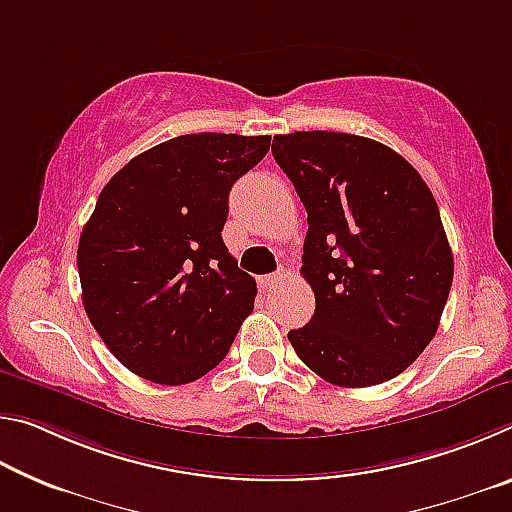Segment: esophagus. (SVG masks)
Here are the masks:
<instances>
[{
  "label": "esophagus",
  "instance_id": "esophagus-1",
  "mask_svg": "<svg viewBox=\"0 0 512 512\" xmlns=\"http://www.w3.org/2000/svg\"><path fill=\"white\" fill-rule=\"evenodd\" d=\"M284 280V273H271V275H262L259 277V287L264 289H271V287H277Z\"/></svg>",
  "mask_w": 512,
  "mask_h": 512
}]
</instances>
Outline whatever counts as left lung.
<instances>
[{"label": "left lung", "mask_w": 512, "mask_h": 512, "mask_svg": "<svg viewBox=\"0 0 512 512\" xmlns=\"http://www.w3.org/2000/svg\"><path fill=\"white\" fill-rule=\"evenodd\" d=\"M273 158L307 210L302 275L316 296L291 329L302 363L334 386H377L436 336L454 280L438 205L400 153L350 133L277 135Z\"/></svg>", "instance_id": "8db88e82"}]
</instances>
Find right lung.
<instances>
[{
    "mask_svg": "<svg viewBox=\"0 0 512 512\" xmlns=\"http://www.w3.org/2000/svg\"><path fill=\"white\" fill-rule=\"evenodd\" d=\"M268 149V135H180L137 155L101 189L76 253L83 307L135 375L189 384L228 354L257 284L221 230L232 185Z\"/></svg>",
    "mask_w": 512,
    "mask_h": 512,
    "instance_id": "add662e5",
    "label": "right lung"
}]
</instances>
